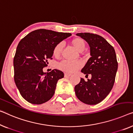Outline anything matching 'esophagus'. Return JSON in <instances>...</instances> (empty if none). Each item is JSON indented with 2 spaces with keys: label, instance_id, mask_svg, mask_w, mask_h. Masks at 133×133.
Masks as SVG:
<instances>
[{
  "label": "esophagus",
  "instance_id": "1",
  "mask_svg": "<svg viewBox=\"0 0 133 133\" xmlns=\"http://www.w3.org/2000/svg\"><path fill=\"white\" fill-rule=\"evenodd\" d=\"M70 76H71V74H70V73H64V77H69Z\"/></svg>",
  "mask_w": 133,
  "mask_h": 133
}]
</instances>
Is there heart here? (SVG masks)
I'll list each match as a JSON object with an SVG mask.
<instances>
[{
	"instance_id": "1",
	"label": "heart",
	"mask_w": 133,
	"mask_h": 133,
	"mask_svg": "<svg viewBox=\"0 0 133 133\" xmlns=\"http://www.w3.org/2000/svg\"><path fill=\"white\" fill-rule=\"evenodd\" d=\"M72 46L79 52H82L85 48V42L82 39L76 37L71 41ZM63 48V43H58L53 48L52 54L55 58H58L61 54ZM82 66V63L81 61H69L63 60L58 64V67L61 70L67 73H73L78 70Z\"/></svg>"
}]
</instances>
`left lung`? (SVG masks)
<instances>
[{
  "mask_svg": "<svg viewBox=\"0 0 133 133\" xmlns=\"http://www.w3.org/2000/svg\"><path fill=\"white\" fill-rule=\"evenodd\" d=\"M85 40L90 47L91 57L81 72L91 78L81 79L75 87L76 96L87 104H96L106 97L114 85L118 62L115 51L112 45L100 35L90 33H77Z\"/></svg>",
  "mask_w": 133,
  "mask_h": 133,
  "instance_id": "left-lung-1",
  "label": "left lung"
}]
</instances>
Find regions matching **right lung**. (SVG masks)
Listing matches in <instances>:
<instances>
[{
  "label": "right lung",
  "instance_id": "1",
  "mask_svg": "<svg viewBox=\"0 0 133 133\" xmlns=\"http://www.w3.org/2000/svg\"><path fill=\"white\" fill-rule=\"evenodd\" d=\"M71 35L38 29L19 42L14 58V81L21 96L28 102L41 104L54 96L57 83L64 73L57 69L44 73L43 68L48 66V59H52L54 47Z\"/></svg>",
  "mask_w": 133,
  "mask_h": 133
}]
</instances>
